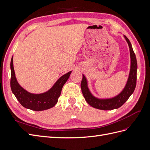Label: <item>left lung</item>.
<instances>
[{
    "label": "left lung",
    "mask_w": 150,
    "mask_h": 150,
    "mask_svg": "<svg viewBox=\"0 0 150 150\" xmlns=\"http://www.w3.org/2000/svg\"><path fill=\"white\" fill-rule=\"evenodd\" d=\"M126 41L128 44L130 55V70L128 80L123 89L116 96L110 98H99L91 92L88 87V82L86 76L83 74L81 88L85 100L92 107L101 110H112L120 108L134 92L137 84V61L129 40L123 35Z\"/></svg>",
    "instance_id": "left-lung-1"
}]
</instances>
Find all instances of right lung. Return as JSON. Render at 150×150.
Wrapping results in <instances>:
<instances>
[{
	"label": "right lung",
	"instance_id": "obj_1",
	"mask_svg": "<svg viewBox=\"0 0 150 150\" xmlns=\"http://www.w3.org/2000/svg\"><path fill=\"white\" fill-rule=\"evenodd\" d=\"M11 88L12 92L22 106L33 111H44L56 105L60 96L63 86L69 79L72 71L59 78L51 88L46 92L40 94L31 93L19 84L16 79L13 64V56L11 61Z\"/></svg>",
	"mask_w": 150,
	"mask_h": 150
}]
</instances>
